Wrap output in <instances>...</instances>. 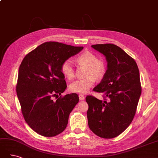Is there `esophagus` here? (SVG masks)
Wrapping results in <instances>:
<instances>
[{
	"mask_svg": "<svg viewBox=\"0 0 158 158\" xmlns=\"http://www.w3.org/2000/svg\"><path fill=\"white\" fill-rule=\"evenodd\" d=\"M79 99H80V100H84L85 99V97L83 95H82V94H80L79 95Z\"/></svg>",
	"mask_w": 158,
	"mask_h": 158,
	"instance_id": "esophagus-1",
	"label": "esophagus"
}]
</instances>
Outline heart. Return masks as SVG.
Returning a JSON list of instances; mask_svg holds the SVG:
<instances>
[{"instance_id": "b5f03b06", "label": "heart", "mask_w": 158, "mask_h": 158, "mask_svg": "<svg viewBox=\"0 0 158 158\" xmlns=\"http://www.w3.org/2000/svg\"><path fill=\"white\" fill-rule=\"evenodd\" d=\"M77 62L80 64L87 66L85 76L87 77L80 78L74 81L70 85L71 92L78 94H85L95 83V78H102L106 72V64L103 59H98L96 55L91 52H84L77 58ZM62 73L65 77L72 80L75 76V70L73 62L66 60L62 64Z\"/></svg>"}]
</instances>
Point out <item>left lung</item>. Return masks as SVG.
I'll return each instance as SVG.
<instances>
[{"instance_id": "left-lung-1", "label": "left lung", "mask_w": 158, "mask_h": 158, "mask_svg": "<svg viewBox=\"0 0 158 158\" xmlns=\"http://www.w3.org/2000/svg\"><path fill=\"white\" fill-rule=\"evenodd\" d=\"M92 47L106 56L107 69L93 89L102 93L105 101L92 95L85 98L88 125L97 136L113 138L130 125L135 115L142 91L139 70L134 59L115 45Z\"/></svg>"}]
</instances>
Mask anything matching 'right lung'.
Listing matches in <instances>:
<instances>
[{
  "label": "right lung",
  "instance_id": "1",
  "mask_svg": "<svg viewBox=\"0 0 158 158\" xmlns=\"http://www.w3.org/2000/svg\"><path fill=\"white\" fill-rule=\"evenodd\" d=\"M59 42L38 46L23 59L18 70L16 92L22 113L30 127L39 135L51 137L63 132L70 112L79 102L76 94L60 96L66 83L61 66L83 49Z\"/></svg>",
  "mask_w": 158,
  "mask_h": 158
}]
</instances>
